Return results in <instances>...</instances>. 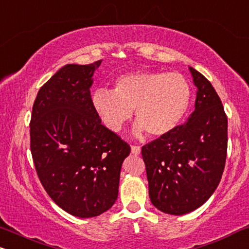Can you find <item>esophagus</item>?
Wrapping results in <instances>:
<instances>
[{"instance_id":"34e87169","label":"esophagus","mask_w":249,"mask_h":249,"mask_svg":"<svg viewBox=\"0 0 249 249\" xmlns=\"http://www.w3.org/2000/svg\"><path fill=\"white\" fill-rule=\"evenodd\" d=\"M131 152H132L133 155H139L140 152H142V148L139 146H131Z\"/></svg>"}]
</instances>
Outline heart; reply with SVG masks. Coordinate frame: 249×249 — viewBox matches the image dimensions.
<instances>
[{
  "label": "heart",
  "mask_w": 249,
  "mask_h": 249,
  "mask_svg": "<svg viewBox=\"0 0 249 249\" xmlns=\"http://www.w3.org/2000/svg\"><path fill=\"white\" fill-rule=\"evenodd\" d=\"M191 96V87L182 74L140 71L117 77L113 90L96 89L91 104L112 132H119L136 110L134 134L147 132L153 138H163L183 121Z\"/></svg>",
  "instance_id": "1"
}]
</instances>
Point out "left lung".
I'll return each instance as SVG.
<instances>
[{"label": "left lung", "mask_w": 249, "mask_h": 249, "mask_svg": "<svg viewBox=\"0 0 249 249\" xmlns=\"http://www.w3.org/2000/svg\"><path fill=\"white\" fill-rule=\"evenodd\" d=\"M197 88L187 123L142 146L152 204L164 213L196 210L219 184L227 152V117L212 85L189 67Z\"/></svg>", "instance_id": "obj_1"}]
</instances>
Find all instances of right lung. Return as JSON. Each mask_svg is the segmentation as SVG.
Segmentation results:
<instances>
[{
	"mask_svg": "<svg viewBox=\"0 0 249 249\" xmlns=\"http://www.w3.org/2000/svg\"><path fill=\"white\" fill-rule=\"evenodd\" d=\"M102 60L68 64L39 89L30 123L31 153L44 189L62 210L91 218L118 197L131 148L101 124L90 88Z\"/></svg>",
	"mask_w": 249,
	"mask_h": 249,
	"instance_id": "add662e5",
	"label": "right lung"
}]
</instances>
